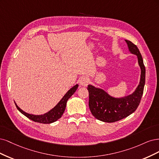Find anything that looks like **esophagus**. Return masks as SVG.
I'll return each instance as SVG.
<instances>
[{"label": "esophagus", "instance_id": "obj_1", "mask_svg": "<svg viewBox=\"0 0 159 159\" xmlns=\"http://www.w3.org/2000/svg\"><path fill=\"white\" fill-rule=\"evenodd\" d=\"M89 83V79L88 77H86V76H83V77H82L80 80V84L82 86H87L88 83Z\"/></svg>", "mask_w": 159, "mask_h": 159}]
</instances>
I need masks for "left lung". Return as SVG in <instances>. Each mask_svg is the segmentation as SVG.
<instances>
[{
    "label": "left lung",
    "mask_w": 159,
    "mask_h": 159,
    "mask_svg": "<svg viewBox=\"0 0 159 159\" xmlns=\"http://www.w3.org/2000/svg\"><path fill=\"white\" fill-rule=\"evenodd\" d=\"M129 52L137 56L141 68L139 84L133 94L124 98H114L104 90L89 85V108L97 120L111 123L121 120L137 110L141 102L145 83V67L142 56L137 46L129 40H125Z\"/></svg>",
    "instance_id": "1"
}]
</instances>
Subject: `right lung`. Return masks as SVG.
Returning a JSON list of instances; mask_svg holds the SVG:
<instances>
[{
    "label": "right lung",
    "instance_id": "obj_1",
    "mask_svg": "<svg viewBox=\"0 0 159 159\" xmlns=\"http://www.w3.org/2000/svg\"><path fill=\"white\" fill-rule=\"evenodd\" d=\"M78 86V84H76L73 87V88H71L67 93L65 94V95L63 97V98L61 100L59 103L56 105L52 110H51L50 111L47 112V113H45L43 115H33L28 114L26 112H25L20 109L16 103H15V104H16L17 109L21 112L22 114H24L25 116H26L28 118L30 119L31 120L35 122L41 123V124H51V123H53L58 120L59 118H61L65 111L66 105V102H67L70 97L75 93V91L77 89Z\"/></svg>",
    "mask_w": 159,
    "mask_h": 159
}]
</instances>
